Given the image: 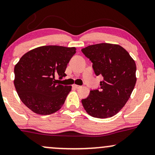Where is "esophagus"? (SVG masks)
<instances>
[{"label": "esophagus", "instance_id": "34e87169", "mask_svg": "<svg viewBox=\"0 0 155 155\" xmlns=\"http://www.w3.org/2000/svg\"><path fill=\"white\" fill-rule=\"evenodd\" d=\"M73 87L75 88V89H80V88H81V86H79V85H76V84H74L73 85Z\"/></svg>", "mask_w": 155, "mask_h": 155}]
</instances>
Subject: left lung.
I'll list each match as a JSON object with an SVG mask.
<instances>
[{"label": "left lung", "instance_id": "obj_1", "mask_svg": "<svg viewBox=\"0 0 155 155\" xmlns=\"http://www.w3.org/2000/svg\"><path fill=\"white\" fill-rule=\"evenodd\" d=\"M92 62L94 73L101 75L100 89L90 91L82 99L90 116L104 119L117 114L130 99L137 81L136 64L130 54L117 44H98L82 48Z\"/></svg>", "mask_w": 155, "mask_h": 155}]
</instances>
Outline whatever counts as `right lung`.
<instances>
[{
    "instance_id": "1",
    "label": "right lung",
    "mask_w": 155,
    "mask_h": 155,
    "mask_svg": "<svg viewBox=\"0 0 155 155\" xmlns=\"http://www.w3.org/2000/svg\"><path fill=\"white\" fill-rule=\"evenodd\" d=\"M76 54L75 47L44 46L29 51L14 68V86L22 102L38 114L48 115L59 110L71 86L58 83L66 76L67 64Z\"/></svg>"
}]
</instances>
